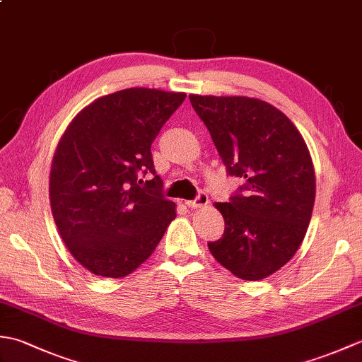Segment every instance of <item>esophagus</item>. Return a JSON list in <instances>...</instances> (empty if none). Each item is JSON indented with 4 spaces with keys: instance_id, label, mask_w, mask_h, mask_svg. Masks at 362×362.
Instances as JSON below:
<instances>
[{
    "instance_id": "1",
    "label": "esophagus",
    "mask_w": 362,
    "mask_h": 362,
    "mask_svg": "<svg viewBox=\"0 0 362 362\" xmlns=\"http://www.w3.org/2000/svg\"><path fill=\"white\" fill-rule=\"evenodd\" d=\"M185 205L188 206V209H193V210L202 209V206L209 205V196H206L205 193H201V194H199V196L194 199V201H187Z\"/></svg>"
}]
</instances>
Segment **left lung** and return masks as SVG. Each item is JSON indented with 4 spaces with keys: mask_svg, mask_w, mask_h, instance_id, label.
Segmentation results:
<instances>
[{
    "mask_svg": "<svg viewBox=\"0 0 362 362\" xmlns=\"http://www.w3.org/2000/svg\"><path fill=\"white\" fill-rule=\"evenodd\" d=\"M189 101L227 173L245 179L230 202L214 204L226 232L209 249L238 279H266L296 255L310 226L316 174L308 146L286 115L261 99L189 95Z\"/></svg>",
    "mask_w": 362,
    "mask_h": 362,
    "instance_id": "obj_1",
    "label": "left lung"
}]
</instances>
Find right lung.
<instances>
[{
	"label": "right lung",
	"mask_w": 362,
	"mask_h": 362,
	"mask_svg": "<svg viewBox=\"0 0 362 362\" xmlns=\"http://www.w3.org/2000/svg\"><path fill=\"white\" fill-rule=\"evenodd\" d=\"M185 93L126 88L76 115L54 152L49 202L66 249L91 274L121 279L148 259L175 218L151 144ZM154 174L144 187L138 172Z\"/></svg>",
	"instance_id": "obj_1"
}]
</instances>
